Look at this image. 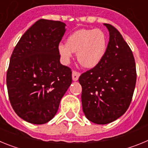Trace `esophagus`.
Returning <instances> with one entry per match:
<instances>
[{"label": "esophagus", "instance_id": "obj_1", "mask_svg": "<svg viewBox=\"0 0 148 148\" xmlns=\"http://www.w3.org/2000/svg\"><path fill=\"white\" fill-rule=\"evenodd\" d=\"M80 76V73L75 71V70H73V73H72V77H73V81H77Z\"/></svg>", "mask_w": 148, "mask_h": 148}]
</instances>
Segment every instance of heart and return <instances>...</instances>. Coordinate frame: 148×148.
Returning <instances> with one entry per match:
<instances>
[{
	"label": "heart",
	"mask_w": 148,
	"mask_h": 148,
	"mask_svg": "<svg viewBox=\"0 0 148 148\" xmlns=\"http://www.w3.org/2000/svg\"><path fill=\"white\" fill-rule=\"evenodd\" d=\"M108 47V37L101 29H81L68 38L66 44H60L58 50L64 61L67 62L77 53L78 62L91 68L102 59Z\"/></svg>",
	"instance_id": "heart-1"
}]
</instances>
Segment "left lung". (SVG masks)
I'll return each mask as SVG.
<instances>
[{
  "label": "left lung",
  "mask_w": 148,
  "mask_h": 148,
  "mask_svg": "<svg viewBox=\"0 0 148 148\" xmlns=\"http://www.w3.org/2000/svg\"><path fill=\"white\" fill-rule=\"evenodd\" d=\"M104 24L110 33L105 54L78 79L84 113L98 125L112 122L126 112L136 82V62L130 47L113 26Z\"/></svg>",
  "instance_id": "1"
}]
</instances>
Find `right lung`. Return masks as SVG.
Instances as JSON below:
<instances>
[{
	"label": "right lung",
	"mask_w": 148,
	"mask_h": 148,
	"mask_svg": "<svg viewBox=\"0 0 148 148\" xmlns=\"http://www.w3.org/2000/svg\"><path fill=\"white\" fill-rule=\"evenodd\" d=\"M65 26L40 19L22 35L10 58L9 99L16 114L32 124L42 125L54 117L72 83L71 69L60 63L58 50Z\"/></svg>",
	"instance_id": "obj_1"
}]
</instances>
